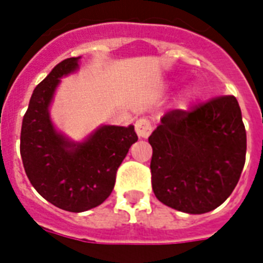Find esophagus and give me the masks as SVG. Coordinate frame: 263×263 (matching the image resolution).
I'll use <instances>...</instances> for the list:
<instances>
[{
	"label": "esophagus",
	"instance_id": "obj_1",
	"mask_svg": "<svg viewBox=\"0 0 263 263\" xmlns=\"http://www.w3.org/2000/svg\"><path fill=\"white\" fill-rule=\"evenodd\" d=\"M152 123L147 119H139L135 123V131L139 138H147L152 134Z\"/></svg>",
	"mask_w": 263,
	"mask_h": 263
}]
</instances>
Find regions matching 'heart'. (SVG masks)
<instances>
[{"mask_svg": "<svg viewBox=\"0 0 263 263\" xmlns=\"http://www.w3.org/2000/svg\"><path fill=\"white\" fill-rule=\"evenodd\" d=\"M199 95V90L196 87L195 84H188L187 87L184 88L181 95H180V102L183 106H188L190 103L194 102Z\"/></svg>", "mask_w": 263, "mask_h": 263, "instance_id": "heart-1", "label": "heart"}]
</instances>
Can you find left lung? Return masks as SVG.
Segmentation results:
<instances>
[{"instance_id": "8db88e82", "label": "left lung", "mask_w": 263, "mask_h": 263, "mask_svg": "<svg viewBox=\"0 0 263 263\" xmlns=\"http://www.w3.org/2000/svg\"><path fill=\"white\" fill-rule=\"evenodd\" d=\"M153 191L169 208L203 214L227 200L245 166L246 129L237 99L171 110L148 138Z\"/></svg>"}]
</instances>
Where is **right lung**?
Masks as SVG:
<instances>
[{
  "mask_svg": "<svg viewBox=\"0 0 263 263\" xmlns=\"http://www.w3.org/2000/svg\"><path fill=\"white\" fill-rule=\"evenodd\" d=\"M80 59L57 64L35 87L23 119L20 154L27 177L57 208L87 212L105 202L116 172L138 140L134 125H99L82 140H72L55 127L50 106L61 79L79 71Z\"/></svg>",
  "mask_w": 263,
  "mask_h": 263,
  "instance_id": "add662e5",
  "label": "right lung"
}]
</instances>
